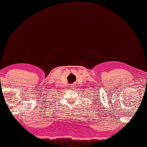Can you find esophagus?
Returning a JSON list of instances; mask_svg holds the SVG:
<instances>
[{"instance_id":"34e87169","label":"esophagus","mask_w":147,"mask_h":147,"mask_svg":"<svg viewBox=\"0 0 147 147\" xmlns=\"http://www.w3.org/2000/svg\"><path fill=\"white\" fill-rule=\"evenodd\" d=\"M71 89H75V88L76 87V85H72V86H70Z\"/></svg>"}]
</instances>
